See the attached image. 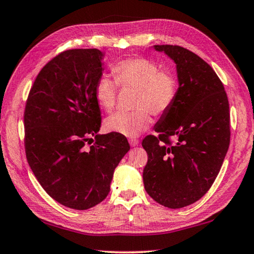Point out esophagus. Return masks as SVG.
<instances>
[{
	"mask_svg": "<svg viewBox=\"0 0 254 254\" xmlns=\"http://www.w3.org/2000/svg\"><path fill=\"white\" fill-rule=\"evenodd\" d=\"M138 143H139V140H137V139H129V145H130L131 147H136V146H138Z\"/></svg>",
	"mask_w": 254,
	"mask_h": 254,
	"instance_id": "esophagus-1",
	"label": "esophagus"
}]
</instances>
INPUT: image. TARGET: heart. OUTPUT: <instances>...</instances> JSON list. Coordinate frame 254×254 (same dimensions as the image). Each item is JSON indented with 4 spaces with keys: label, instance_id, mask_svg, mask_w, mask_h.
Instances as JSON below:
<instances>
[{
    "label": "heart",
    "instance_id": "obj_1",
    "mask_svg": "<svg viewBox=\"0 0 254 254\" xmlns=\"http://www.w3.org/2000/svg\"><path fill=\"white\" fill-rule=\"evenodd\" d=\"M114 80L100 76L95 85V98L105 112H112L116 106L118 86L137 90L136 112L116 113L108 117L106 129L118 135L135 138L146 131L152 123L151 115L161 116L174 104L178 84L169 71L160 70L154 62L143 57L124 60L112 68Z\"/></svg>",
    "mask_w": 254,
    "mask_h": 254
}]
</instances>
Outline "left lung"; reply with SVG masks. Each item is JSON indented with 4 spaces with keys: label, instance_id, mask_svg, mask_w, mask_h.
<instances>
[{
    "label": "left lung",
    "instance_id": "left-lung-1",
    "mask_svg": "<svg viewBox=\"0 0 254 254\" xmlns=\"http://www.w3.org/2000/svg\"><path fill=\"white\" fill-rule=\"evenodd\" d=\"M151 49L174 61L178 89L154 127L159 136L142 140L148 154L142 179L155 201L179 209L198 201L217 178L230 143L229 102L221 80L201 57L176 45Z\"/></svg>",
    "mask_w": 254,
    "mask_h": 254
}]
</instances>
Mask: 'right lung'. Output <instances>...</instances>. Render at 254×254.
Segmentation results:
<instances>
[{"mask_svg":"<svg viewBox=\"0 0 254 254\" xmlns=\"http://www.w3.org/2000/svg\"><path fill=\"white\" fill-rule=\"evenodd\" d=\"M104 56L97 49H79L54 57L38 73L24 113L33 174L53 199L75 210L107 197L115 168L130 149L125 136L98 133L95 85Z\"/></svg>","mask_w":254,"mask_h":254,"instance_id":"obj_1","label":"right lung"}]
</instances>
